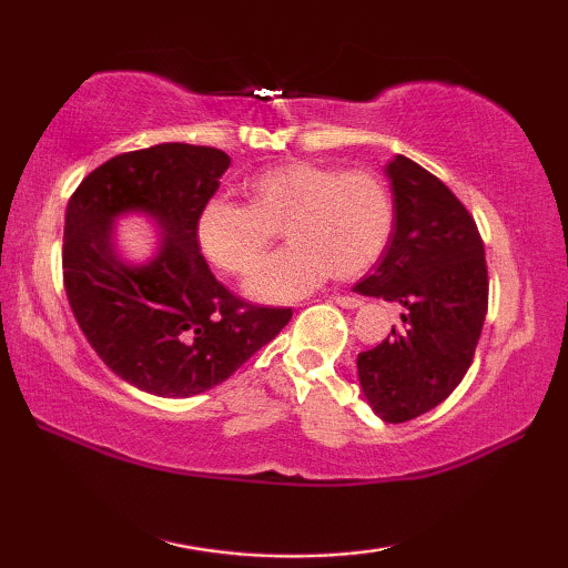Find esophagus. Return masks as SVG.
Wrapping results in <instances>:
<instances>
[{"label":"esophagus","instance_id":"obj_1","mask_svg":"<svg viewBox=\"0 0 568 568\" xmlns=\"http://www.w3.org/2000/svg\"><path fill=\"white\" fill-rule=\"evenodd\" d=\"M333 301L338 303V305H343V307H358V305H363V301H361L358 295H335Z\"/></svg>","mask_w":568,"mask_h":568}]
</instances>
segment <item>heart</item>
<instances>
[{
	"label": "heart",
	"instance_id": "b5f03b06",
	"mask_svg": "<svg viewBox=\"0 0 568 568\" xmlns=\"http://www.w3.org/2000/svg\"><path fill=\"white\" fill-rule=\"evenodd\" d=\"M245 205L210 200L197 215V243L217 271L247 277L265 261L277 230L291 245L250 281L263 301H287L328 275L355 277L388 247L396 205L378 172L291 160L245 180Z\"/></svg>",
	"mask_w": 568,
	"mask_h": 568
}]
</instances>
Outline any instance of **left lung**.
<instances>
[{"label": "left lung", "mask_w": 568, "mask_h": 568, "mask_svg": "<svg viewBox=\"0 0 568 568\" xmlns=\"http://www.w3.org/2000/svg\"><path fill=\"white\" fill-rule=\"evenodd\" d=\"M396 225L361 295L400 303V328L358 355L365 400L386 423L444 403L464 381L488 311V267L474 215L436 175L388 162Z\"/></svg>", "instance_id": "left-lung-1"}]
</instances>
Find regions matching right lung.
<instances>
[{
  "mask_svg": "<svg viewBox=\"0 0 568 568\" xmlns=\"http://www.w3.org/2000/svg\"><path fill=\"white\" fill-rule=\"evenodd\" d=\"M227 165L223 150L185 142L122 152L67 203L62 275L74 318L112 373L162 398L215 388L293 318V307L240 301L200 253L197 215ZM128 209L166 233L150 266H124L109 245V220Z\"/></svg>",
  "mask_w": 568,
  "mask_h": 568,
  "instance_id": "obj_1",
  "label": "right lung"
}]
</instances>
